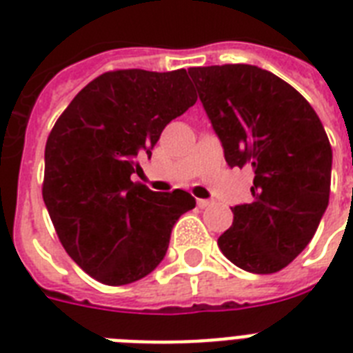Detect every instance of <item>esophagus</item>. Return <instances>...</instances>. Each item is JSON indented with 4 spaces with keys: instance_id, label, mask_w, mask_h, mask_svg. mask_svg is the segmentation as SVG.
Wrapping results in <instances>:
<instances>
[{
    "instance_id": "obj_1",
    "label": "esophagus",
    "mask_w": 353,
    "mask_h": 353,
    "mask_svg": "<svg viewBox=\"0 0 353 353\" xmlns=\"http://www.w3.org/2000/svg\"><path fill=\"white\" fill-rule=\"evenodd\" d=\"M210 205H212V201H210V199H198L199 209H207V207H210Z\"/></svg>"
}]
</instances>
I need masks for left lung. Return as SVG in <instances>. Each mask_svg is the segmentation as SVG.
<instances>
[{
  "label": "left lung",
  "mask_w": 353,
  "mask_h": 353,
  "mask_svg": "<svg viewBox=\"0 0 353 353\" xmlns=\"http://www.w3.org/2000/svg\"><path fill=\"white\" fill-rule=\"evenodd\" d=\"M188 74L227 165L254 174L251 203L232 207V227L218 245L243 271L276 273L306 249L328 207L332 146L323 122L295 88L256 65Z\"/></svg>",
  "instance_id": "left-lung-1"
}]
</instances>
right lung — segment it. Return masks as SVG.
<instances>
[{"instance_id":"1","label":"right lung","mask_w":353,"mask_h":353,"mask_svg":"<svg viewBox=\"0 0 353 353\" xmlns=\"http://www.w3.org/2000/svg\"><path fill=\"white\" fill-rule=\"evenodd\" d=\"M196 101L185 69L110 71L74 97L49 133L43 201L63 249L102 284L152 273L179 216L196 207L185 190L132 181L166 124Z\"/></svg>"}]
</instances>
